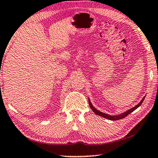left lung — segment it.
Returning a JSON list of instances; mask_svg holds the SVG:
<instances>
[{
	"mask_svg": "<svg viewBox=\"0 0 158 158\" xmlns=\"http://www.w3.org/2000/svg\"><path fill=\"white\" fill-rule=\"evenodd\" d=\"M144 98H145V97H144V98L142 99V101H140V102H139V103H138V104H137V106H135V107H133V108H131V109H130L127 110V111L124 112V113H122V114H118V115H116V116L109 115V114H105V113H103V112H101V111H98V110H97V109H96V108H95V107L94 106L92 105V103H91V102H90V101L89 98H88V102H89V105H90V109H91L92 111H94L95 114H97V115H98V116H102V117H103V118H108V119H109V120L116 121V120L122 119V118L126 117V116H128L129 114H131V112L135 111V109H137L138 107L141 106L142 102H143Z\"/></svg>",
	"mask_w": 158,
	"mask_h": 158,
	"instance_id": "left-lung-1",
	"label": "left lung"
}]
</instances>
